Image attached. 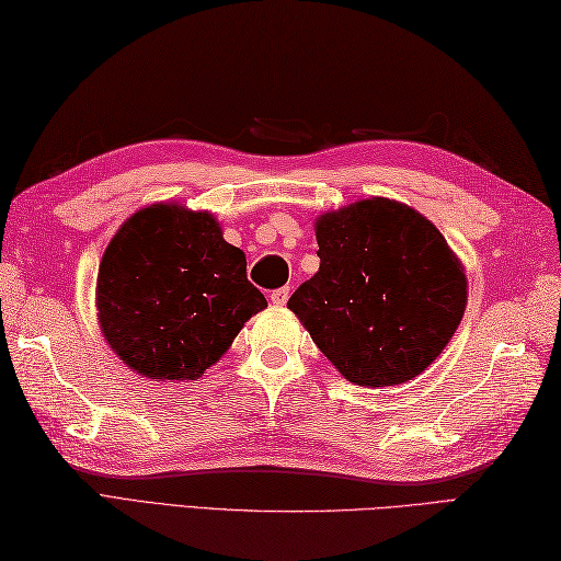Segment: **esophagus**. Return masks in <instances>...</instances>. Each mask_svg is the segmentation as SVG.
I'll return each instance as SVG.
<instances>
[{"label":"esophagus","mask_w":561,"mask_h":561,"mask_svg":"<svg viewBox=\"0 0 561 561\" xmlns=\"http://www.w3.org/2000/svg\"><path fill=\"white\" fill-rule=\"evenodd\" d=\"M289 287H282V289H274L272 294H270V301L274 304V306H284L289 301Z\"/></svg>","instance_id":"obj_1"}]
</instances>
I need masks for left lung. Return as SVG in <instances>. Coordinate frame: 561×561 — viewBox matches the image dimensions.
<instances>
[{
	"label": "left lung",
	"instance_id": "1",
	"mask_svg": "<svg viewBox=\"0 0 561 561\" xmlns=\"http://www.w3.org/2000/svg\"><path fill=\"white\" fill-rule=\"evenodd\" d=\"M320 267L289 308L356 386H398L426 371L458 330L468 282L420 211L374 197L316 221Z\"/></svg>",
	"mask_w": 561,
	"mask_h": 561
}]
</instances>
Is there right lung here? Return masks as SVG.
Listing matches in <instances>:
<instances>
[{
	"label": "right lung",
	"mask_w": 561,
	"mask_h": 561,
	"mask_svg": "<svg viewBox=\"0 0 561 561\" xmlns=\"http://www.w3.org/2000/svg\"><path fill=\"white\" fill-rule=\"evenodd\" d=\"M99 320L111 350L137 374L195 380L267 306L248 282L241 248L207 211L139 209L99 267Z\"/></svg>",
	"instance_id": "obj_1"
}]
</instances>
